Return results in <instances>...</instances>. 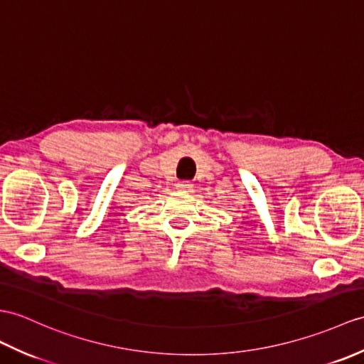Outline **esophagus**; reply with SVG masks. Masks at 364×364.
Returning <instances> with one entry per match:
<instances>
[{
	"label": "esophagus",
	"instance_id": "obj_1",
	"mask_svg": "<svg viewBox=\"0 0 364 364\" xmlns=\"http://www.w3.org/2000/svg\"><path fill=\"white\" fill-rule=\"evenodd\" d=\"M192 188V184L189 181H180L178 184H176V189L178 191H189Z\"/></svg>",
	"mask_w": 364,
	"mask_h": 364
}]
</instances>
